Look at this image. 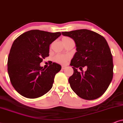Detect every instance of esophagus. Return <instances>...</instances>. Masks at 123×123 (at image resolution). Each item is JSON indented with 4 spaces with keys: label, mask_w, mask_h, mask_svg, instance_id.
Wrapping results in <instances>:
<instances>
[{
    "label": "esophagus",
    "mask_w": 123,
    "mask_h": 123,
    "mask_svg": "<svg viewBox=\"0 0 123 123\" xmlns=\"http://www.w3.org/2000/svg\"><path fill=\"white\" fill-rule=\"evenodd\" d=\"M66 66H63H63H62V70H65V69H66Z\"/></svg>",
    "instance_id": "1"
}]
</instances>
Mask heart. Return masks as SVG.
<instances>
[{"mask_svg": "<svg viewBox=\"0 0 123 123\" xmlns=\"http://www.w3.org/2000/svg\"><path fill=\"white\" fill-rule=\"evenodd\" d=\"M70 40H71V38L68 37H63L62 39V41L64 42ZM68 60H69V57L66 55H64V54H58L54 57V61L56 62L61 63V64H65L68 62Z\"/></svg>", "mask_w": 123, "mask_h": 123, "instance_id": "1", "label": "heart"}]
</instances>
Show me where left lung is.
<instances>
[{"label": "left lung", "mask_w": 123, "mask_h": 123, "mask_svg": "<svg viewBox=\"0 0 123 123\" xmlns=\"http://www.w3.org/2000/svg\"><path fill=\"white\" fill-rule=\"evenodd\" d=\"M62 35L73 38L77 47L70 65L74 70L69 78L71 89L82 99L98 98L106 91L113 78L112 55L106 40L94 31L85 29L63 32ZM85 66L86 72L82 70Z\"/></svg>", "instance_id": "left-lung-1"}]
</instances>
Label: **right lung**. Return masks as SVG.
Returning <instances> with one entry per match:
<instances>
[{
    "label": "right lung",
    "mask_w": 123,
    "mask_h": 123,
    "mask_svg": "<svg viewBox=\"0 0 123 123\" xmlns=\"http://www.w3.org/2000/svg\"><path fill=\"white\" fill-rule=\"evenodd\" d=\"M61 35V32L31 30L13 41L8 58V73L12 85L20 95L37 98L52 88L61 66L53 62L45 69L40 64L49 55L50 45Z\"/></svg>",
    "instance_id": "right-lung-1"
}]
</instances>
